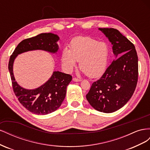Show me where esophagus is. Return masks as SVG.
I'll use <instances>...</instances> for the list:
<instances>
[{
  "instance_id": "1",
  "label": "esophagus",
  "mask_w": 150,
  "mask_h": 150,
  "mask_svg": "<svg viewBox=\"0 0 150 150\" xmlns=\"http://www.w3.org/2000/svg\"><path fill=\"white\" fill-rule=\"evenodd\" d=\"M72 80H73V81H74V82H80V81H81L80 79H78L77 78H74L73 79H72Z\"/></svg>"
}]
</instances>
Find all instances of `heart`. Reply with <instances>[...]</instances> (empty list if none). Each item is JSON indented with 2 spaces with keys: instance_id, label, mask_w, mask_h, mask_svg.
Here are the masks:
<instances>
[{
  "instance_id": "1",
  "label": "heart",
  "mask_w": 150,
  "mask_h": 150,
  "mask_svg": "<svg viewBox=\"0 0 150 150\" xmlns=\"http://www.w3.org/2000/svg\"><path fill=\"white\" fill-rule=\"evenodd\" d=\"M71 49L62 52V62L66 69L72 70L79 61V67L91 78L101 74L108 61L109 47L106 43L90 37H79L72 40Z\"/></svg>"
}]
</instances>
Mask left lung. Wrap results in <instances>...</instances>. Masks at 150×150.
<instances>
[{
    "instance_id": "8db88e82",
    "label": "left lung",
    "mask_w": 150,
    "mask_h": 150,
    "mask_svg": "<svg viewBox=\"0 0 150 150\" xmlns=\"http://www.w3.org/2000/svg\"><path fill=\"white\" fill-rule=\"evenodd\" d=\"M112 45L117 57L101 78L93 84L86 94L88 101L95 110L105 113L120 110L134 93L138 78V59L134 44L118 30L99 28Z\"/></svg>"
}]
</instances>
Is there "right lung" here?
<instances>
[{"mask_svg": "<svg viewBox=\"0 0 150 150\" xmlns=\"http://www.w3.org/2000/svg\"><path fill=\"white\" fill-rule=\"evenodd\" d=\"M59 40V36L52 33H42L24 39L17 45L8 62V67L13 92L22 106L35 115H47L61 106L72 76L59 71H54L50 79L41 86L34 89H26L16 81L13 73V61L19 54L34 50L56 53L59 49L57 43Z\"/></svg>", "mask_w": 150, "mask_h": 150, "instance_id": "add662e5", "label": "right lung"}]
</instances>
